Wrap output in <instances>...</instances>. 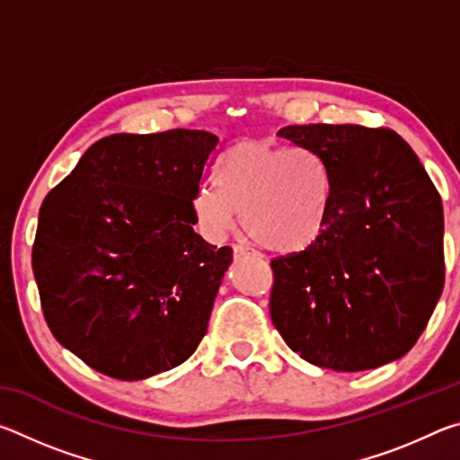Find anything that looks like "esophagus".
Returning <instances> with one entry per match:
<instances>
[{"label": "esophagus", "instance_id": "obj_1", "mask_svg": "<svg viewBox=\"0 0 460 460\" xmlns=\"http://www.w3.org/2000/svg\"><path fill=\"white\" fill-rule=\"evenodd\" d=\"M247 253H249V249L245 245H239V243L233 245V255H235V258H243V255H247Z\"/></svg>", "mask_w": 460, "mask_h": 460}]
</instances>
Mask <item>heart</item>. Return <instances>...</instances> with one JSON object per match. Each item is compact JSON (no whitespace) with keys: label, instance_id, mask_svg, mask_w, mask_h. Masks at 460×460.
Masks as SVG:
<instances>
[{"label":"heart","instance_id":"obj_1","mask_svg":"<svg viewBox=\"0 0 460 460\" xmlns=\"http://www.w3.org/2000/svg\"><path fill=\"white\" fill-rule=\"evenodd\" d=\"M217 182L194 197L202 231L223 239L239 213L258 243L278 255L308 252L329 219V176L324 164L305 147L243 139L231 146L217 168Z\"/></svg>","mask_w":460,"mask_h":460}]
</instances>
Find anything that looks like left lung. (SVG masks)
I'll return each mask as SVG.
<instances>
[{
  "mask_svg": "<svg viewBox=\"0 0 460 460\" xmlns=\"http://www.w3.org/2000/svg\"><path fill=\"white\" fill-rule=\"evenodd\" d=\"M329 176V219L308 252L270 261L271 323L302 359L334 371L406 355L445 288L440 194L387 128L310 123L278 131Z\"/></svg>",
  "mask_w": 460,
  "mask_h": 460,
  "instance_id": "1",
  "label": "left lung"
}]
</instances>
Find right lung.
I'll list each match as a JSON object with an SVG mask.
<instances>
[{
	"label": "right lung",
	"mask_w": 460,
	"mask_h": 460,
	"mask_svg": "<svg viewBox=\"0 0 460 460\" xmlns=\"http://www.w3.org/2000/svg\"><path fill=\"white\" fill-rule=\"evenodd\" d=\"M217 147L199 129L113 134L46 194L32 247L44 321L107 377L172 369L205 337L233 261L192 229Z\"/></svg>",
	"instance_id": "1"
}]
</instances>
